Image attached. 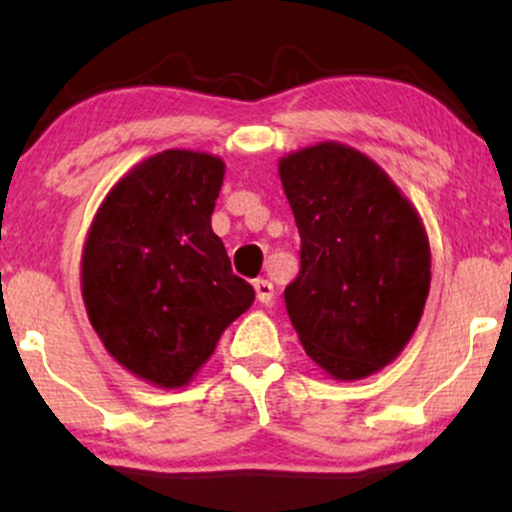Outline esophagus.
<instances>
[{
    "mask_svg": "<svg viewBox=\"0 0 512 512\" xmlns=\"http://www.w3.org/2000/svg\"><path fill=\"white\" fill-rule=\"evenodd\" d=\"M255 293H257V301H260V303H264V305L272 303V301H274V286H272V281L257 279V281H255Z\"/></svg>",
    "mask_w": 512,
    "mask_h": 512,
    "instance_id": "esophagus-1",
    "label": "esophagus"
}]
</instances>
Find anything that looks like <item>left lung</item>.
Wrapping results in <instances>:
<instances>
[{"label":"left lung","mask_w":512,"mask_h":512,"mask_svg":"<svg viewBox=\"0 0 512 512\" xmlns=\"http://www.w3.org/2000/svg\"><path fill=\"white\" fill-rule=\"evenodd\" d=\"M301 233L286 310L305 354L361 380L402 354L431 289L426 228L390 175L361 151L322 142L279 161Z\"/></svg>","instance_id":"8db88e82"}]
</instances>
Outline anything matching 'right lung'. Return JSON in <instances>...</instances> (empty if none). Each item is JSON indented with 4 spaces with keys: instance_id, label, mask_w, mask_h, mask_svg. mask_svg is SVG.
I'll use <instances>...</instances> for the list:
<instances>
[{
    "instance_id": "add662e5",
    "label": "right lung",
    "mask_w": 512,
    "mask_h": 512,
    "mask_svg": "<svg viewBox=\"0 0 512 512\" xmlns=\"http://www.w3.org/2000/svg\"><path fill=\"white\" fill-rule=\"evenodd\" d=\"M223 161L168 149L122 178L88 231L81 296L108 354L166 390L187 385L255 301L211 231Z\"/></svg>"
}]
</instances>
